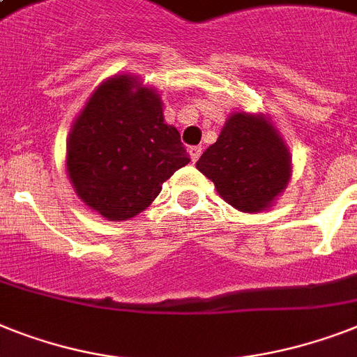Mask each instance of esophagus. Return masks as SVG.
<instances>
[{
    "instance_id": "1",
    "label": "esophagus",
    "mask_w": 357,
    "mask_h": 357,
    "mask_svg": "<svg viewBox=\"0 0 357 357\" xmlns=\"http://www.w3.org/2000/svg\"><path fill=\"white\" fill-rule=\"evenodd\" d=\"M188 153H190V159L196 163L199 159V155H202V146H190V149H188Z\"/></svg>"
}]
</instances>
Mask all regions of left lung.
Here are the masks:
<instances>
[{
    "label": "left lung",
    "mask_w": 357,
    "mask_h": 357,
    "mask_svg": "<svg viewBox=\"0 0 357 357\" xmlns=\"http://www.w3.org/2000/svg\"><path fill=\"white\" fill-rule=\"evenodd\" d=\"M196 169L229 205L260 213L284 192L291 178V155L268 117L242 112L225 121L218 141L202 153Z\"/></svg>",
    "instance_id": "8db88e82"
}]
</instances>
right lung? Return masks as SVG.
I'll use <instances>...</instances> for the list:
<instances>
[{
	"label": "right lung",
	"instance_id": "1",
	"mask_svg": "<svg viewBox=\"0 0 357 357\" xmlns=\"http://www.w3.org/2000/svg\"><path fill=\"white\" fill-rule=\"evenodd\" d=\"M188 161L179 132L165 123L159 93L132 75L104 80L68 137L66 165L75 192L112 222L143 213Z\"/></svg>",
	"mask_w": 357,
	"mask_h": 357
}]
</instances>
